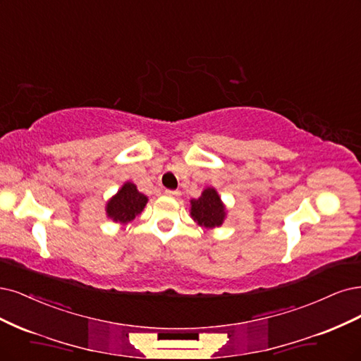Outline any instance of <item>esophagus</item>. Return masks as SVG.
Masks as SVG:
<instances>
[{
    "label": "esophagus",
    "mask_w": 361,
    "mask_h": 361,
    "mask_svg": "<svg viewBox=\"0 0 361 361\" xmlns=\"http://www.w3.org/2000/svg\"><path fill=\"white\" fill-rule=\"evenodd\" d=\"M166 195H169V197H175V198H178V197L180 195V191H171V190H167V191H166Z\"/></svg>",
    "instance_id": "34e87169"
}]
</instances>
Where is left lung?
Wrapping results in <instances>:
<instances>
[{
	"label": "left lung",
	"instance_id": "left-lung-1",
	"mask_svg": "<svg viewBox=\"0 0 361 361\" xmlns=\"http://www.w3.org/2000/svg\"><path fill=\"white\" fill-rule=\"evenodd\" d=\"M191 216L204 228H215L222 226L226 218V206L215 188H206L202 195L191 200Z\"/></svg>",
	"mask_w": 361,
	"mask_h": 361
}]
</instances>
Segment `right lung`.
<instances>
[{
	"instance_id": "add662e5",
	"label": "right lung",
	"mask_w": 361,
	"mask_h": 361,
	"mask_svg": "<svg viewBox=\"0 0 361 361\" xmlns=\"http://www.w3.org/2000/svg\"><path fill=\"white\" fill-rule=\"evenodd\" d=\"M147 203V197L139 192L137 186L131 182H126L122 188L110 198L106 204V214L115 222L126 224L131 222L135 216L142 214Z\"/></svg>"
}]
</instances>
